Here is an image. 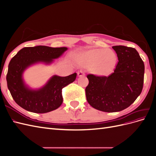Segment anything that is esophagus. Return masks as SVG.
I'll return each instance as SVG.
<instances>
[{
  "mask_svg": "<svg viewBox=\"0 0 156 156\" xmlns=\"http://www.w3.org/2000/svg\"><path fill=\"white\" fill-rule=\"evenodd\" d=\"M77 74H78V76L79 77H82V76H84V75H85V73H84V72H83V71H82V70L79 71Z\"/></svg>",
  "mask_w": 156,
  "mask_h": 156,
  "instance_id": "esophagus-1",
  "label": "esophagus"
}]
</instances>
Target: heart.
Listing matches in <instances>:
<instances>
[{"label":"heart","instance_id":"b5f03b06","mask_svg":"<svg viewBox=\"0 0 156 156\" xmlns=\"http://www.w3.org/2000/svg\"><path fill=\"white\" fill-rule=\"evenodd\" d=\"M84 64L92 67V71L100 75H108L114 70L117 58L112 51L106 49H92L83 55Z\"/></svg>","mask_w":156,"mask_h":156}]
</instances>
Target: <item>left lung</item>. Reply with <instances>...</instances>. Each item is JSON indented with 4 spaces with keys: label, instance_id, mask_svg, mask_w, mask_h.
Returning a JSON list of instances; mask_svg holds the SVG:
<instances>
[{
    "label": "left lung",
    "instance_id": "8db88e82",
    "mask_svg": "<svg viewBox=\"0 0 156 156\" xmlns=\"http://www.w3.org/2000/svg\"><path fill=\"white\" fill-rule=\"evenodd\" d=\"M118 62L108 77L87 75L86 87L88 103L97 110L113 112L129 107L143 88L144 64L136 50L124 45L113 46Z\"/></svg>",
    "mask_w": 156,
    "mask_h": 156
}]
</instances>
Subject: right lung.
<instances>
[{
	"label": "right lung",
	"instance_id": "right-lung-1",
	"mask_svg": "<svg viewBox=\"0 0 156 156\" xmlns=\"http://www.w3.org/2000/svg\"><path fill=\"white\" fill-rule=\"evenodd\" d=\"M67 49V48L38 45L23 48L13 56L8 65L6 81L9 90L17 105L35 113L48 112L62 105V89L75 81L76 73L66 77L54 75L44 87L37 90L30 89L25 85L23 73L32 64H51L53 59L60 57Z\"/></svg>",
	"mask_w": 156,
	"mask_h": 156
}]
</instances>
